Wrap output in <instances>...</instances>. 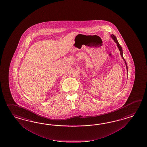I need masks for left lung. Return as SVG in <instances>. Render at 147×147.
Here are the masks:
<instances>
[{"label": "left lung", "mask_w": 147, "mask_h": 147, "mask_svg": "<svg viewBox=\"0 0 147 147\" xmlns=\"http://www.w3.org/2000/svg\"><path fill=\"white\" fill-rule=\"evenodd\" d=\"M111 38L113 39V40L117 44V47H118V48H119V51H120V52L121 55V57H122V59H123V60L125 61V66H126V68H127V73H128V67H127V63L125 62V59L123 58V52H122V47H121V46L120 44H119V43L118 42V41H117V40L116 39V38L115 36H114V35H113V34H111Z\"/></svg>", "instance_id": "left-lung-1"}]
</instances>
